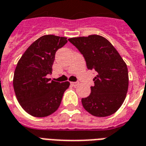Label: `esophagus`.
<instances>
[{"instance_id":"1","label":"esophagus","mask_w":146,"mask_h":146,"mask_svg":"<svg viewBox=\"0 0 146 146\" xmlns=\"http://www.w3.org/2000/svg\"><path fill=\"white\" fill-rule=\"evenodd\" d=\"M70 84H71V85H73V86H74V87H76V86L79 85V82H71Z\"/></svg>"}]
</instances>
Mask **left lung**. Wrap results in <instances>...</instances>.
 Instances as JSON below:
<instances>
[{
  "mask_svg": "<svg viewBox=\"0 0 146 146\" xmlns=\"http://www.w3.org/2000/svg\"><path fill=\"white\" fill-rule=\"evenodd\" d=\"M84 56L88 70H95L94 86L81 102L84 109L96 117H107L122 105L128 88L127 65L116 48L98 35L69 38Z\"/></svg>",
  "mask_w": 146,
  "mask_h": 146,
  "instance_id": "8db88e82",
  "label": "left lung"
}]
</instances>
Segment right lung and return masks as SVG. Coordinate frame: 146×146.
Returning a JSON list of instances; mask_svg holds the SVG:
<instances>
[{
	"label": "right lung",
	"mask_w": 146,
	"mask_h": 146,
	"mask_svg": "<svg viewBox=\"0 0 146 146\" xmlns=\"http://www.w3.org/2000/svg\"><path fill=\"white\" fill-rule=\"evenodd\" d=\"M67 38L43 35L35 41L19 59L13 86L21 108L34 117L50 115L59 108L70 82L59 83L46 77L52 73L55 55Z\"/></svg>",
	"instance_id": "right-lung-1"
}]
</instances>
